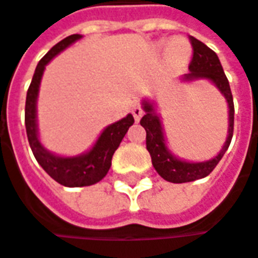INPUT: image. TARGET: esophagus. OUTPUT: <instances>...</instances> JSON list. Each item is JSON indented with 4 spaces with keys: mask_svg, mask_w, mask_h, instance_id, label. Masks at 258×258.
<instances>
[{
    "mask_svg": "<svg viewBox=\"0 0 258 258\" xmlns=\"http://www.w3.org/2000/svg\"><path fill=\"white\" fill-rule=\"evenodd\" d=\"M131 112H133V116H134V119L139 122L140 119H142V116H143V109L140 108V105L139 103H134L133 106H131Z\"/></svg>",
    "mask_w": 258,
    "mask_h": 258,
    "instance_id": "1",
    "label": "esophagus"
}]
</instances>
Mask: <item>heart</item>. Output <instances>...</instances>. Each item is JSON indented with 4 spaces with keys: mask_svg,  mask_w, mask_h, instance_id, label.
<instances>
[{
    "mask_svg": "<svg viewBox=\"0 0 258 258\" xmlns=\"http://www.w3.org/2000/svg\"><path fill=\"white\" fill-rule=\"evenodd\" d=\"M162 45H165L163 42H162ZM168 55L171 56V58H174V59H176V58H179L178 55H188L189 53V43L187 42V40H184V39H175V40H172L169 45H168Z\"/></svg>",
    "mask_w": 258,
    "mask_h": 258,
    "instance_id": "1",
    "label": "heart"
}]
</instances>
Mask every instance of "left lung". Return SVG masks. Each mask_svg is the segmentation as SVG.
Returning a JSON list of instances; mask_svg holds the SVG:
<instances>
[{
    "mask_svg": "<svg viewBox=\"0 0 258 258\" xmlns=\"http://www.w3.org/2000/svg\"><path fill=\"white\" fill-rule=\"evenodd\" d=\"M189 40H191L192 51H194L192 59L188 67V73L181 76L179 80L182 83L205 80L213 84L219 90L228 106V134H226V140L222 146V149L215 158L203 160V162L181 159L175 156L171 152V149L168 147L166 134L163 128V122L160 119V114L158 112L156 102L153 99H143L142 108L144 111V116L142 118L140 124L146 130V147L152 156V163L156 172L165 181L174 182V184L191 182V181L202 179L207 176L216 168L219 160L223 158L234 134V99L231 93L229 82L223 73L219 58L199 39L189 36Z\"/></svg>",
    "mask_w": 258,
    "mask_h": 258,
    "instance_id": "obj_1",
    "label": "left lung"
}]
</instances>
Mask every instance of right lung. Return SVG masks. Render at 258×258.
<instances>
[{"instance_id":"obj_1","label":"right lung","mask_w":258,"mask_h":258,"mask_svg":"<svg viewBox=\"0 0 258 258\" xmlns=\"http://www.w3.org/2000/svg\"><path fill=\"white\" fill-rule=\"evenodd\" d=\"M82 38H83L82 35H71L69 38L58 42L48 51V53L36 66L32 83L29 86L27 96H26L24 121H26V133H27L30 149L39 165L43 168V171L64 187H87L103 179L111 168V160L115 150L122 142L130 127L134 124V118L131 114L116 122L109 124L108 127L102 130L96 142L89 150L76 156L56 155L42 144L38 127V98L43 71L58 53H61L70 45H73L74 42Z\"/></svg>"}]
</instances>
